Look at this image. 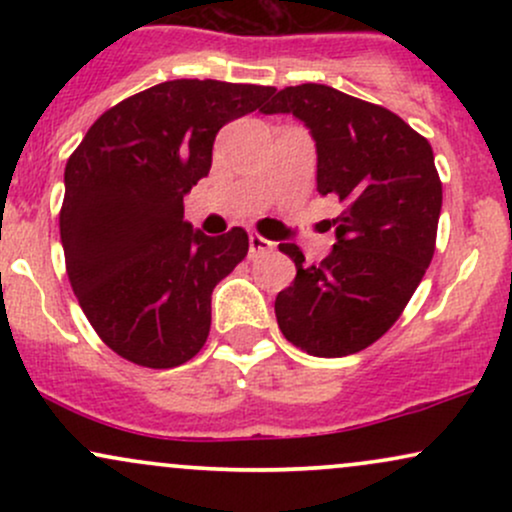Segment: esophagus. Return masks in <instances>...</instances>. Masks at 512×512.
Wrapping results in <instances>:
<instances>
[{
    "mask_svg": "<svg viewBox=\"0 0 512 512\" xmlns=\"http://www.w3.org/2000/svg\"><path fill=\"white\" fill-rule=\"evenodd\" d=\"M274 250V243L272 240L257 236V233H250V257H260V255H267V252Z\"/></svg>",
    "mask_w": 512,
    "mask_h": 512,
    "instance_id": "obj_1",
    "label": "esophagus"
}]
</instances>
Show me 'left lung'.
<instances>
[{
	"label": "left lung",
	"instance_id": "1",
	"mask_svg": "<svg viewBox=\"0 0 512 512\" xmlns=\"http://www.w3.org/2000/svg\"><path fill=\"white\" fill-rule=\"evenodd\" d=\"M260 113L310 129L317 192L346 207L320 264L279 245L296 262L274 301L279 330L310 356L356 354L395 325L431 264L443 204L433 149L402 117L325 84L281 88Z\"/></svg>",
	"mask_w": 512,
	"mask_h": 512
}]
</instances>
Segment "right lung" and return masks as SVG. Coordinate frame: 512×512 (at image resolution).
Returning a JSON list of instances; mask_svg holds the SVG:
<instances>
[{
    "label": "right lung",
    "instance_id": "add662e5",
    "mask_svg": "<svg viewBox=\"0 0 512 512\" xmlns=\"http://www.w3.org/2000/svg\"><path fill=\"white\" fill-rule=\"evenodd\" d=\"M272 86L175 79L117 103L64 168L60 236L88 322L115 354L173 368L202 349L211 291L248 255V233L204 236L182 199L207 178L219 129Z\"/></svg>",
    "mask_w": 512,
    "mask_h": 512
}]
</instances>
